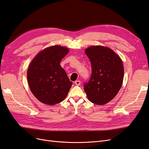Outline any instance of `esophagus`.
Returning a JSON list of instances; mask_svg holds the SVG:
<instances>
[{
	"label": "esophagus",
	"mask_w": 149,
	"mask_h": 149,
	"mask_svg": "<svg viewBox=\"0 0 149 149\" xmlns=\"http://www.w3.org/2000/svg\"><path fill=\"white\" fill-rule=\"evenodd\" d=\"M74 83H75V84L76 85H77V86H79L80 84H81V81L79 80H76V81L74 82Z\"/></svg>",
	"instance_id": "esophagus-1"
}]
</instances>
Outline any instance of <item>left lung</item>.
<instances>
[{
	"label": "left lung",
	"instance_id": "obj_1",
	"mask_svg": "<svg viewBox=\"0 0 149 149\" xmlns=\"http://www.w3.org/2000/svg\"><path fill=\"white\" fill-rule=\"evenodd\" d=\"M86 55L91 63L92 73L84 84L89 101L103 105L118 93L124 79V66L120 57L111 49L92 46L86 49Z\"/></svg>",
	"mask_w": 149,
	"mask_h": 149
}]
</instances>
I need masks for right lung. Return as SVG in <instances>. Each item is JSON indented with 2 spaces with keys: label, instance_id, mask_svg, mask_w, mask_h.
I'll list each match as a JSON object with an SVG mask.
<instances>
[{
  "label": "right lung",
  "instance_id": "obj_1",
  "mask_svg": "<svg viewBox=\"0 0 149 149\" xmlns=\"http://www.w3.org/2000/svg\"><path fill=\"white\" fill-rule=\"evenodd\" d=\"M68 48L52 46L40 52L30 63L27 71L30 89L44 104H56L63 101L71 87L65 71L60 66Z\"/></svg>",
  "mask_w": 149,
  "mask_h": 149
}]
</instances>
